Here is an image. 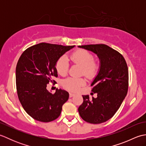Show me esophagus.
<instances>
[{
  "label": "esophagus",
  "instance_id": "obj_1",
  "mask_svg": "<svg viewBox=\"0 0 146 146\" xmlns=\"http://www.w3.org/2000/svg\"><path fill=\"white\" fill-rule=\"evenodd\" d=\"M75 95V94H73V93H70V97H73Z\"/></svg>",
  "mask_w": 146,
  "mask_h": 146
}]
</instances>
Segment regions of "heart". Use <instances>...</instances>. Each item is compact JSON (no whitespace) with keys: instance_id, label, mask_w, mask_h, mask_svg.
I'll list each match as a JSON object with an SVG mask.
<instances>
[{"instance_id":"b5f03b06","label":"heart","mask_w":146,"mask_h":146,"mask_svg":"<svg viewBox=\"0 0 146 146\" xmlns=\"http://www.w3.org/2000/svg\"><path fill=\"white\" fill-rule=\"evenodd\" d=\"M71 60L76 64H80L83 67L82 73L88 78H92L97 73L99 65L94 61L95 57L93 54L89 51L80 49L75 51L71 55ZM69 68V63L66 56H62L58 59L56 68L58 73L61 75H65L68 72ZM85 83V80L83 78L76 77H69L64 79L62 84L63 86L69 90L76 92L80 89V86Z\"/></svg>"}]
</instances>
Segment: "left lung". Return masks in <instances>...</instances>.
Here are the masks:
<instances>
[{
	"label": "left lung",
	"mask_w": 146,
	"mask_h": 146,
	"mask_svg": "<svg viewBox=\"0 0 146 146\" xmlns=\"http://www.w3.org/2000/svg\"><path fill=\"white\" fill-rule=\"evenodd\" d=\"M97 55L100 60L98 72L91 84L97 98L83 95L78 108L80 117L88 123L106 122L119 110L128 91L129 73L126 61L119 52L105 44L78 46Z\"/></svg>",
	"instance_id": "obj_1"
}]
</instances>
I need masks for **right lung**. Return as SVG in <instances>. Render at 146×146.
<instances>
[{"mask_svg":"<svg viewBox=\"0 0 146 146\" xmlns=\"http://www.w3.org/2000/svg\"><path fill=\"white\" fill-rule=\"evenodd\" d=\"M74 47L41 42L26 49L19 59L15 69L18 98L34 119L49 122L60 115L69 94L57 88L52 94L46 87L49 82L55 83L52 78L58 76V59Z\"/></svg>","mask_w":146,"mask_h":146,"instance_id":"1","label":"right lung"}]
</instances>
